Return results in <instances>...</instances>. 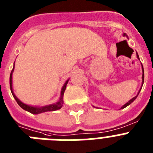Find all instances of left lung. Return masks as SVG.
I'll return each mask as SVG.
<instances>
[{"label":"left lung","mask_w":153,"mask_h":153,"mask_svg":"<svg viewBox=\"0 0 153 153\" xmlns=\"http://www.w3.org/2000/svg\"><path fill=\"white\" fill-rule=\"evenodd\" d=\"M123 36H127L126 33H123ZM136 56H137V58H138V59H139V60H140V57H139V55H138V53H136ZM142 68H143V76H142V79H143V84H142V86H143V83H144V70H143V65H142ZM141 89H142V87H141ZM140 90H140V91H139V93H138L137 96L139 95V93H140ZM137 96H136V97H133V98H132V99H131V100H130L129 101V102H127L125 104V105H123V106L122 107H121V109H123V108L126 107L127 106H129V104H131V103H132V102H133V101H134L135 100H136V97H137Z\"/></svg>","instance_id":"left-lung-1"}]
</instances>
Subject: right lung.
Here are the masks:
<instances>
[{"instance_id": "add662e5", "label": "right lung", "mask_w": 153, "mask_h": 153, "mask_svg": "<svg viewBox=\"0 0 153 153\" xmlns=\"http://www.w3.org/2000/svg\"><path fill=\"white\" fill-rule=\"evenodd\" d=\"M13 69H14V64H13V70H12L11 73H10V90H11V93L12 95H13V98L15 99V100L17 101V104H18L19 106H21L23 109L24 110H26V111L29 112L30 113H33V114H39V113H44V112H49V111H55V110H57V109H60V108L63 106V94H64V91L66 90V87H67V84L68 83L69 79H67L66 81V83H64L63 86L62 87L61 89V93H60V100L58 101L56 103H53L51 104V105H47V106H42V107H37V106H29V105H27V104L24 103V102H21L20 100H18L17 97L14 95V93L13 92V87H12V74H13Z\"/></svg>"}]
</instances>
